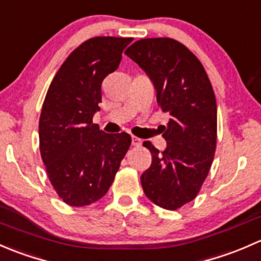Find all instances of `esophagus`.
Returning <instances> with one entry per match:
<instances>
[{
    "instance_id": "1",
    "label": "esophagus",
    "mask_w": 261,
    "mask_h": 261,
    "mask_svg": "<svg viewBox=\"0 0 261 261\" xmlns=\"http://www.w3.org/2000/svg\"><path fill=\"white\" fill-rule=\"evenodd\" d=\"M132 144L136 147H138L142 144V141L139 138H137V137H132Z\"/></svg>"
}]
</instances>
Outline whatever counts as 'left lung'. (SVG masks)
<instances>
[{"label": "left lung", "instance_id": "left-lung-1", "mask_svg": "<svg viewBox=\"0 0 261 261\" xmlns=\"http://www.w3.org/2000/svg\"><path fill=\"white\" fill-rule=\"evenodd\" d=\"M125 54L148 75L158 106L170 115L162 134L166 149L160 152L149 141L143 143L152 154V165L142 173V187L153 203L177 210L197 196L214 161V89L200 60L176 40L142 39Z\"/></svg>", "mask_w": 261, "mask_h": 261}]
</instances>
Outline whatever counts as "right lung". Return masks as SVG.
I'll return each instance as SVG.
<instances>
[{
    "instance_id": "obj_1",
    "label": "right lung",
    "mask_w": 261,
    "mask_h": 261,
    "mask_svg": "<svg viewBox=\"0 0 261 261\" xmlns=\"http://www.w3.org/2000/svg\"><path fill=\"white\" fill-rule=\"evenodd\" d=\"M132 37L98 36L68 56L51 82L39 123L40 152L59 197L75 207L108 192L132 138L93 124L101 84L115 71Z\"/></svg>"
}]
</instances>
